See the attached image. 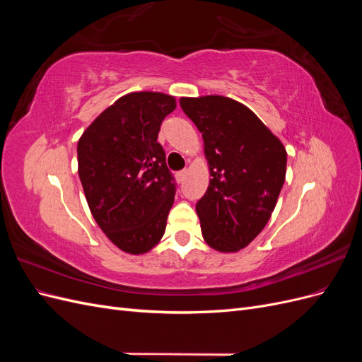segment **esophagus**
<instances>
[{"label":"esophagus","instance_id":"34e87169","mask_svg":"<svg viewBox=\"0 0 362 362\" xmlns=\"http://www.w3.org/2000/svg\"><path fill=\"white\" fill-rule=\"evenodd\" d=\"M175 178H177V181H178V182H182V181H184V178H185V170H180V172H177V175H175Z\"/></svg>","mask_w":362,"mask_h":362}]
</instances>
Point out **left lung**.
<instances>
[{"mask_svg": "<svg viewBox=\"0 0 362 362\" xmlns=\"http://www.w3.org/2000/svg\"><path fill=\"white\" fill-rule=\"evenodd\" d=\"M180 104L202 133L210 164V185L196 204L204 240L218 252H237L275 210L287 151L254 112L231 98H181Z\"/></svg>", "mask_w": 362, "mask_h": 362, "instance_id": "1", "label": "left lung"}]
</instances>
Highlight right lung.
<instances>
[{
	"label": "right lung",
	"instance_id": "1",
	"mask_svg": "<svg viewBox=\"0 0 362 362\" xmlns=\"http://www.w3.org/2000/svg\"><path fill=\"white\" fill-rule=\"evenodd\" d=\"M175 107L170 95L128 93L87 127L76 146L92 216L128 254H145L166 229L177 182L157 139Z\"/></svg>",
	"mask_w": 362,
	"mask_h": 362
}]
</instances>
